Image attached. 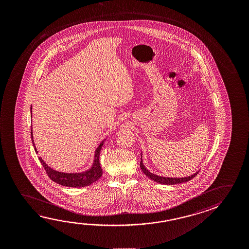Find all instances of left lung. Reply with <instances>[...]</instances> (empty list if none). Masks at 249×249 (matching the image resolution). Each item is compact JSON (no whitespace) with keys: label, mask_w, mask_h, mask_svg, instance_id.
I'll use <instances>...</instances> for the list:
<instances>
[{"label":"left lung","mask_w":249,"mask_h":249,"mask_svg":"<svg viewBox=\"0 0 249 249\" xmlns=\"http://www.w3.org/2000/svg\"><path fill=\"white\" fill-rule=\"evenodd\" d=\"M140 167L142 168L144 175L149 178V179H153L155 182L157 183L165 184V185H175V184L183 183V182H187L188 180L193 179L194 177L197 176L198 172H196V174L192 175L191 176H188V177H184V178H169V177H163V176H156L153 173L147 170L145 166L143 165L142 159H141V162H140Z\"/></svg>","instance_id":"obj_1"}]
</instances>
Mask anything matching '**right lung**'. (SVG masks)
<instances>
[{"mask_svg": "<svg viewBox=\"0 0 249 249\" xmlns=\"http://www.w3.org/2000/svg\"><path fill=\"white\" fill-rule=\"evenodd\" d=\"M32 109V108H31ZM31 115H32V111H31ZM31 139L33 142L35 150L38 153L36 150V147L35 146L33 140V130L31 127ZM106 140H104L102 143L99 145V147L96 148L94 152V163L92 165V167L82 173H75V174H67V173H61V172L55 171L52 169L51 167H49L47 164L43 161V160L41 157H39V160L41 161L42 167H44L47 175L50 179H52L54 182L60 184L61 186H66V187H70V188H82V187H87L89 186L94 181L101 178L102 175V169L100 165V153L102 149V145Z\"/></svg>", "mask_w": 249, "mask_h": 249, "instance_id": "1", "label": "right lung"}]
</instances>
